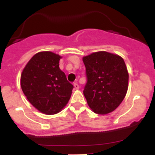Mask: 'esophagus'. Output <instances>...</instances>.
I'll return each instance as SVG.
<instances>
[{
    "label": "esophagus",
    "mask_w": 155,
    "mask_h": 155,
    "mask_svg": "<svg viewBox=\"0 0 155 155\" xmlns=\"http://www.w3.org/2000/svg\"><path fill=\"white\" fill-rule=\"evenodd\" d=\"M73 86H74V87H75V89H79V85H78L77 83H73Z\"/></svg>",
    "instance_id": "1"
}]
</instances>
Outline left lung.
Listing matches in <instances>:
<instances>
[{"mask_svg": "<svg viewBox=\"0 0 155 155\" xmlns=\"http://www.w3.org/2000/svg\"><path fill=\"white\" fill-rule=\"evenodd\" d=\"M87 82L83 94L89 107L100 115L115 110L128 88L127 69L120 56L98 51L83 58Z\"/></svg>", "mask_w": 155, "mask_h": 155, "instance_id": "1", "label": "left lung"}]
</instances>
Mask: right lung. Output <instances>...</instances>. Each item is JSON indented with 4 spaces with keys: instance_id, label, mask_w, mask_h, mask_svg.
Masks as SVG:
<instances>
[{
    "instance_id": "obj_1",
    "label": "right lung",
    "mask_w": 155,
    "mask_h": 155,
    "mask_svg": "<svg viewBox=\"0 0 155 155\" xmlns=\"http://www.w3.org/2000/svg\"><path fill=\"white\" fill-rule=\"evenodd\" d=\"M61 58L51 51L39 52L21 73L23 93L36 109L46 115L60 112L68 103L73 88L59 68Z\"/></svg>"
}]
</instances>
